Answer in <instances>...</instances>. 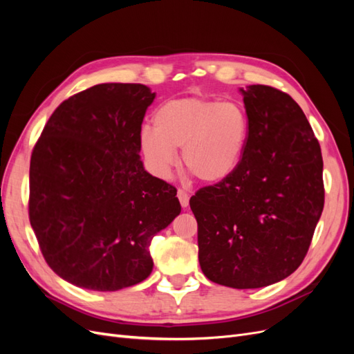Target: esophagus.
Wrapping results in <instances>:
<instances>
[{
	"mask_svg": "<svg viewBox=\"0 0 354 354\" xmlns=\"http://www.w3.org/2000/svg\"><path fill=\"white\" fill-rule=\"evenodd\" d=\"M177 198L181 203V207H187L189 205V199H190V195L187 194V192L185 189H178L177 190Z\"/></svg>",
	"mask_w": 354,
	"mask_h": 354,
	"instance_id": "esophagus-1",
	"label": "esophagus"
}]
</instances>
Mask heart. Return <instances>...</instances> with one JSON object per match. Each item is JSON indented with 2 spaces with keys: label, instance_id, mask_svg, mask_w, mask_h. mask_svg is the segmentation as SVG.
<instances>
[{
  "label": "heart",
  "instance_id": "obj_1",
  "mask_svg": "<svg viewBox=\"0 0 354 354\" xmlns=\"http://www.w3.org/2000/svg\"><path fill=\"white\" fill-rule=\"evenodd\" d=\"M153 130L140 133V151L147 167L160 178L181 164L202 183L216 185L233 176L250 138V116L241 103L187 95L164 102L155 111Z\"/></svg>",
  "mask_w": 354,
  "mask_h": 354
}]
</instances>
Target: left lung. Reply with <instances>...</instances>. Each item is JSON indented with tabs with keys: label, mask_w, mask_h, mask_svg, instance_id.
<instances>
[{
	"label": "left lung",
	"mask_w": 354,
	"mask_h": 354,
	"mask_svg": "<svg viewBox=\"0 0 354 354\" xmlns=\"http://www.w3.org/2000/svg\"><path fill=\"white\" fill-rule=\"evenodd\" d=\"M241 91L250 116L242 162L189 203L203 274L218 285L254 289L285 279L303 263L324 211V160L291 95L260 84Z\"/></svg>",
	"instance_id": "obj_1"
}]
</instances>
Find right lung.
Listing matches in <instances>:
<instances>
[{
    "label": "right lung",
    "instance_id": "right-lung-1",
    "mask_svg": "<svg viewBox=\"0 0 354 354\" xmlns=\"http://www.w3.org/2000/svg\"><path fill=\"white\" fill-rule=\"evenodd\" d=\"M155 93L99 84L53 112L30 155L29 221L46 263L93 291L145 281L151 243L181 211L177 189L145 171L142 122Z\"/></svg>",
    "mask_w": 354,
    "mask_h": 354
}]
</instances>
